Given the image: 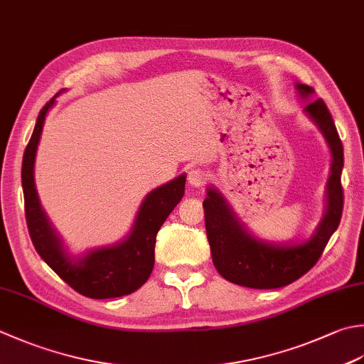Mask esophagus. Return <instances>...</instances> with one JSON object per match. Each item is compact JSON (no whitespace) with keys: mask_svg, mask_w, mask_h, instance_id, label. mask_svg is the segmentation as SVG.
I'll return each instance as SVG.
<instances>
[{"mask_svg":"<svg viewBox=\"0 0 364 364\" xmlns=\"http://www.w3.org/2000/svg\"><path fill=\"white\" fill-rule=\"evenodd\" d=\"M206 181V176L205 172L202 168H191L189 173H188V183L189 186L192 188H202Z\"/></svg>","mask_w":364,"mask_h":364,"instance_id":"obj_1","label":"esophagus"}]
</instances>
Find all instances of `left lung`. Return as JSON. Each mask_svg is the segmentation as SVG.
<instances>
[{
  "instance_id": "8db88e82",
  "label": "left lung",
  "mask_w": 364,
  "mask_h": 364,
  "mask_svg": "<svg viewBox=\"0 0 364 364\" xmlns=\"http://www.w3.org/2000/svg\"><path fill=\"white\" fill-rule=\"evenodd\" d=\"M301 96L314 92L308 85L296 83ZM304 112L323 132L328 141L333 164L328 180L326 215L314 237L301 245L276 246L249 235L218 191L208 189L203 202L205 229L211 249L213 263L224 279L251 289H279L300 279L318 262L331 235L338 229L344 208V191L341 173L344 167V148L328 107L323 99H316Z\"/></svg>"
}]
</instances>
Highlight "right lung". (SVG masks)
<instances>
[{"label":"right lung","mask_w":364,"mask_h":364,"mask_svg":"<svg viewBox=\"0 0 364 364\" xmlns=\"http://www.w3.org/2000/svg\"><path fill=\"white\" fill-rule=\"evenodd\" d=\"M55 97L50 99L39 112L21 162L25 216L34 249L47 265L80 295L95 300L129 295L144 286L153 272L156 235L181 200L186 176L180 175L173 181L149 192L140 206L129 237L124 241L117 246L96 249L83 259L73 262L64 254L60 240L50 227L44 211L41 210L33 178L36 149H38L42 126Z\"/></svg>","instance_id":"1"}]
</instances>
